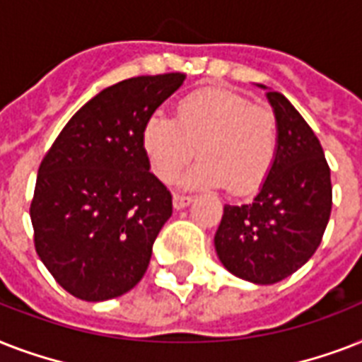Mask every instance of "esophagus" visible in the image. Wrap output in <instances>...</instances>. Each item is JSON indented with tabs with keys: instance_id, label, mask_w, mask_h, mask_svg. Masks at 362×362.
I'll return each instance as SVG.
<instances>
[{
	"instance_id": "1",
	"label": "esophagus",
	"mask_w": 362,
	"mask_h": 362,
	"mask_svg": "<svg viewBox=\"0 0 362 362\" xmlns=\"http://www.w3.org/2000/svg\"><path fill=\"white\" fill-rule=\"evenodd\" d=\"M192 201H193L192 195H184V193H176L175 197H173V204H175L176 210L186 209L187 204L192 203Z\"/></svg>"
}]
</instances>
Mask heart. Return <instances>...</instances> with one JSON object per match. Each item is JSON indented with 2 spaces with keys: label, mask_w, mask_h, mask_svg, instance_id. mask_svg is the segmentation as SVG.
Segmentation results:
<instances>
[{
  "label": "heart",
  "mask_w": 362,
  "mask_h": 362,
  "mask_svg": "<svg viewBox=\"0 0 362 362\" xmlns=\"http://www.w3.org/2000/svg\"><path fill=\"white\" fill-rule=\"evenodd\" d=\"M142 150L159 180L170 182L195 156L186 187L226 186L233 193L261 187L278 153V122L272 110L253 105L223 88L187 93L176 109V120L161 110L142 127Z\"/></svg>",
  "instance_id": "obj_1"
}]
</instances>
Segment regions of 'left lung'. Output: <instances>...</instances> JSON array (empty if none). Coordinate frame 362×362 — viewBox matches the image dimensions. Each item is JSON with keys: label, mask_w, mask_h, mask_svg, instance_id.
<instances>
[{"label": "left lung", "mask_w": 362, "mask_h": 362, "mask_svg": "<svg viewBox=\"0 0 362 362\" xmlns=\"http://www.w3.org/2000/svg\"><path fill=\"white\" fill-rule=\"evenodd\" d=\"M267 99L278 122L274 165L252 203L223 206L214 237L223 267L259 286L281 281L314 255L332 206L331 169L315 133L281 93Z\"/></svg>", "instance_id": "8db88e82"}]
</instances>
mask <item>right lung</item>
<instances>
[{"mask_svg":"<svg viewBox=\"0 0 362 362\" xmlns=\"http://www.w3.org/2000/svg\"><path fill=\"white\" fill-rule=\"evenodd\" d=\"M184 81V73H165L105 88L42 158L30 206L33 242L73 297H120L146 272L173 195L150 173L142 127Z\"/></svg>","mask_w":362,"mask_h":362,"instance_id":"obj_1","label":"right lung"}]
</instances>
